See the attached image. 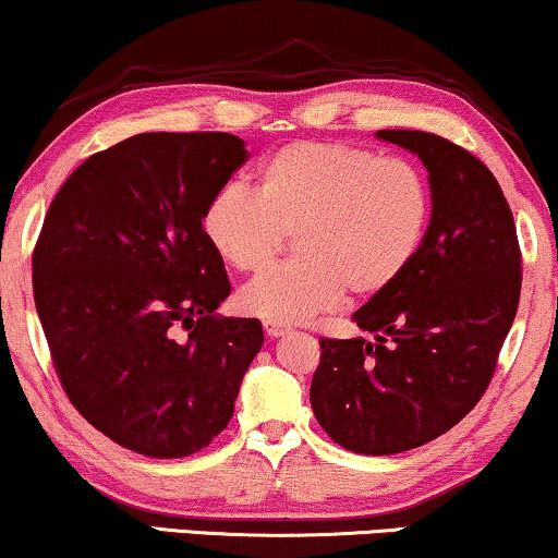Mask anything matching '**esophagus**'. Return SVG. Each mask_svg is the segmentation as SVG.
<instances>
[{"instance_id": "34e87169", "label": "esophagus", "mask_w": 558, "mask_h": 558, "mask_svg": "<svg viewBox=\"0 0 558 558\" xmlns=\"http://www.w3.org/2000/svg\"><path fill=\"white\" fill-rule=\"evenodd\" d=\"M265 333L270 336V339H278V336H286L290 328L286 324H278V320H265Z\"/></svg>"}]
</instances>
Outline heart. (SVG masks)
<instances>
[{"label": "heart", "instance_id": "heart-1", "mask_svg": "<svg viewBox=\"0 0 558 558\" xmlns=\"http://www.w3.org/2000/svg\"><path fill=\"white\" fill-rule=\"evenodd\" d=\"M433 186L417 163L341 141H293L257 171V192L225 184L202 215L204 238L238 272H260L293 232L295 257L240 293L253 316L298 324L368 298L404 276L425 245Z\"/></svg>", "mask_w": 558, "mask_h": 558}]
</instances>
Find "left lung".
<instances>
[{"instance_id": "1", "label": "left lung", "mask_w": 558, "mask_h": 558, "mask_svg": "<svg viewBox=\"0 0 558 558\" xmlns=\"http://www.w3.org/2000/svg\"><path fill=\"white\" fill-rule=\"evenodd\" d=\"M429 171L425 245L354 313L366 339H320L311 407L359 454H395L458 425L488 389L521 298V245L493 171L437 133L387 129Z\"/></svg>"}]
</instances>
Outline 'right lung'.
<instances>
[{
    "mask_svg": "<svg viewBox=\"0 0 558 558\" xmlns=\"http://www.w3.org/2000/svg\"><path fill=\"white\" fill-rule=\"evenodd\" d=\"M245 159L232 133H138L65 179L35 242V305L62 389L146 458H186L222 433L263 347L260 320L215 313L230 280L202 230Z\"/></svg>",
    "mask_w": 558,
    "mask_h": 558,
    "instance_id": "1",
    "label": "right lung"
}]
</instances>
